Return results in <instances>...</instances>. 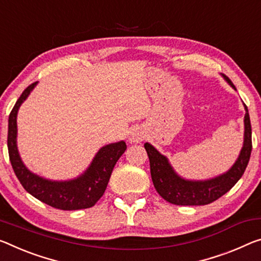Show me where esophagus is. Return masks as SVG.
Masks as SVG:
<instances>
[{
	"instance_id": "obj_1",
	"label": "esophagus",
	"mask_w": 261,
	"mask_h": 261,
	"mask_svg": "<svg viewBox=\"0 0 261 261\" xmlns=\"http://www.w3.org/2000/svg\"><path fill=\"white\" fill-rule=\"evenodd\" d=\"M144 139V134L138 129H135L130 132L129 135V142L130 143H140Z\"/></svg>"
}]
</instances>
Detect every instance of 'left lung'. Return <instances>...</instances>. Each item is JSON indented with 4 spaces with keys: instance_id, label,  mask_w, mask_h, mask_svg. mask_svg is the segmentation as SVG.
Instances as JSON below:
<instances>
[{
    "instance_id": "8db88e82",
    "label": "left lung",
    "mask_w": 261,
    "mask_h": 261,
    "mask_svg": "<svg viewBox=\"0 0 261 261\" xmlns=\"http://www.w3.org/2000/svg\"><path fill=\"white\" fill-rule=\"evenodd\" d=\"M231 88L236 89L229 77L222 75ZM244 105V103H243ZM243 146L232 166L226 172L204 180L186 179L177 173L166 155L161 154L150 143L144 144L150 159L151 177L159 195L172 204L204 205L216 201L238 182L249 164L252 151V130L247 107L244 105Z\"/></svg>"
}]
</instances>
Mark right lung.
<instances>
[{"instance_id": "right-lung-1", "label": "right lung", "mask_w": 261, "mask_h": 261, "mask_svg": "<svg viewBox=\"0 0 261 261\" xmlns=\"http://www.w3.org/2000/svg\"><path fill=\"white\" fill-rule=\"evenodd\" d=\"M38 82L24 90L9 115L8 123V151L11 166L24 189L53 208L77 210L93 206L100 200L108 186L111 172L117 160L126 150L124 140L102 146L84 172L73 179L51 180L30 171L20 158L17 146V114Z\"/></svg>"}]
</instances>
